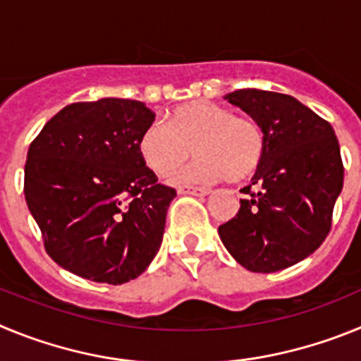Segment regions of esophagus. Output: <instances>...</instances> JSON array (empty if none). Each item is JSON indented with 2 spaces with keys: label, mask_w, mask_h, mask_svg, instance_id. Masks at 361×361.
<instances>
[{
  "label": "esophagus",
  "mask_w": 361,
  "mask_h": 361,
  "mask_svg": "<svg viewBox=\"0 0 361 361\" xmlns=\"http://www.w3.org/2000/svg\"><path fill=\"white\" fill-rule=\"evenodd\" d=\"M177 191H178V195H195V197H204L209 193V190H206V188H193V186H180Z\"/></svg>",
  "instance_id": "obj_1"
}]
</instances>
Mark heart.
Returning <instances> with one entry per match:
<instances>
[{
	"instance_id": "obj_1",
	"label": "heart",
	"mask_w": 361,
	"mask_h": 361,
	"mask_svg": "<svg viewBox=\"0 0 361 361\" xmlns=\"http://www.w3.org/2000/svg\"><path fill=\"white\" fill-rule=\"evenodd\" d=\"M264 133L255 121L233 116L219 104L197 101L153 123L139 139V153L149 170L170 177L193 155L197 161L177 175V183H240L257 171L264 157Z\"/></svg>"
}]
</instances>
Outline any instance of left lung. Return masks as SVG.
<instances>
[{
    "label": "left lung",
    "instance_id": "8db88e82",
    "mask_svg": "<svg viewBox=\"0 0 361 361\" xmlns=\"http://www.w3.org/2000/svg\"><path fill=\"white\" fill-rule=\"evenodd\" d=\"M264 133V157L240 199V209L219 237L245 269L275 273L320 247L331 229L334 202L343 188L340 145L327 121L298 99L276 92L226 94ZM259 190L251 194L249 188Z\"/></svg>",
    "mask_w": 361,
    "mask_h": 361
}]
</instances>
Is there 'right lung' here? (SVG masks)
I'll return each mask as SVG.
<instances>
[{"label": "right lung", "instance_id": "add662e5", "mask_svg": "<svg viewBox=\"0 0 361 361\" xmlns=\"http://www.w3.org/2000/svg\"><path fill=\"white\" fill-rule=\"evenodd\" d=\"M153 121L141 101L104 97L68 104L34 139L25 199L57 266L119 286L152 264L177 197L139 153Z\"/></svg>", "mask_w": 361, "mask_h": 361}]
</instances>
